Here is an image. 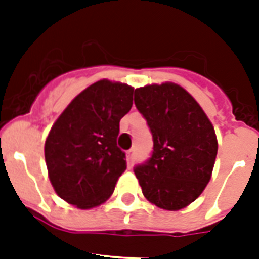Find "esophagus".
Listing matches in <instances>:
<instances>
[{
  "mask_svg": "<svg viewBox=\"0 0 259 259\" xmlns=\"http://www.w3.org/2000/svg\"><path fill=\"white\" fill-rule=\"evenodd\" d=\"M127 165L133 166L134 160H136V149H130L127 150Z\"/></svg>",
  "mask_w": 259,
  "mask_h": 259,
  "instance_id": "34e87169",
  "label": "esophagus"
}]
</instances>
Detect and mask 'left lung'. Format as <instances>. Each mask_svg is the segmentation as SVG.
I'll use <instances>...</instances> for the list:
<instances>
[{
	"mask_svg": "<svg viewBox=\"0 0 259 259\" xmlns=\"http://www.w3.org/2000/svg\"><path fill=\"white\" fill-rule=\"evenodd\" d=\"M134 103L153 137L150 157L134 166L142 193L160 208H184L211 179L218 153L212 123L199 103L173 83L136 89Z\"/></svg>",
	"mask_w": 259,
	"mask_h": 259,
	"instance_id": "obj_1",
	"label": "left lung"
}]
</instances>
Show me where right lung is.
I'll use <instances>...</instances> for the list:
<instances>
[{"mask_svg":"<svg viewBox=\"0 0 259 259\" xmlns=\"http://www.w3.org/2000/svg\"><path fill=\"white\" fill-rule=\"evenodd\" d=\"M133 87L99 80L79 94L56 119L46 141L50 180L63 200L93 208L111 196L126 169L117 146L119 121L133 106Z\"/></svg>","mask_w":259,"mask_h":259,"instance_id":"obj_1","label":"right lung"}]
</instances>
